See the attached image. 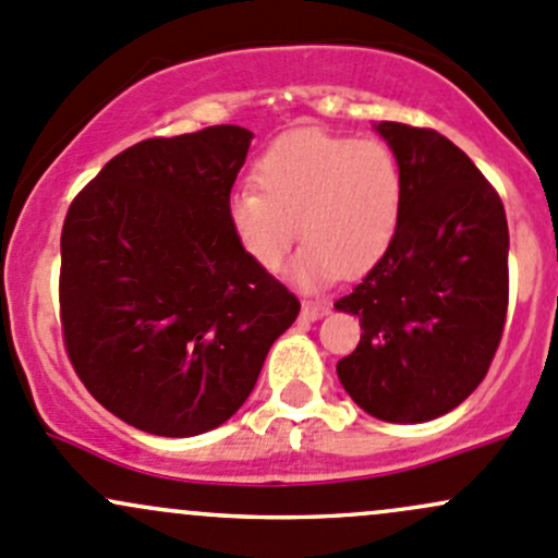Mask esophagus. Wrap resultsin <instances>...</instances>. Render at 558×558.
Segmentation results:
<instances>
[{
    "label": "esophagus",
    "instance_id": "obj_1",
    "mask_svg": "<svg viewBox=\"0 0 558 558\" xmlns=\"http://www.w3.org/2000/svg\"><path fill=\"white\" fill-rule=\"evenodd\" d=\"M326 313H328V307H326V304H320V302H304L302 304V320H307V324H313V320H320Z\"/></svg>",
    "mask_w": 558,
    "mask_h": 558
}]
</instances>
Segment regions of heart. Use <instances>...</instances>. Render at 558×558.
I'll return each mask as SVG.
<instances>
[{
	"label": "heart",
	"instance_id": "1",
	"mask_svg": "<svg viewBox=\"0 0 558 558\" xmlns=\"http://www.w3.org/2000/svg\"><path fill=\"white\" fill-rule=\"evenodd\" d=\"M254 181L259 190L227 201L232 238L256 267L278 272L299 225L304 248L289 278L304 291L372 269L401 225V166L377 138L291 133L259 157Z\"/></svg>",
	"mask_w": 558,
	"mask_h": 558
}]
</instances>
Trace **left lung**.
I'll list each match as a JSON object with an SVG mask.
<instances>
[{
  "instance_id": "1",
  "label": "left lung",
  "mask_w": 558,
  "mask_h": 558,
  "mask_svg": "<svg viewBox=\"0 0 558 558\" xmlns=\"http://www.w3.org/2000/svg\"><path fill=\"white\" fill-rule=\"evenodd\" d=\"M374 128L401 166V225L333 304L363 328L337 374L366 414L414 425L460 407L486 377L506 326L508 221L500 195L447 136Z\"/></svg>"
}]
</instances>
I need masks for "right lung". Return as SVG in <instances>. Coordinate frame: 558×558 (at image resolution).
I'll return each instance as SVG.
<instances>
[{"label":"right lung","instance_id":"obj_1","mask_svg":"<svg viewBox=\"0 0 558 558\" xmlns=\"http://www.w3.org/2000/svg\"><path fill=\"white\" fill-rule=\"evenodd\" d=\"M251 138L240 125L146 138L69 205V357L104 409L151 436H201L230 420L299 315V299L227 225Z\"/></svg>","mask_w":558,"mask_h":558}]
</instances>
